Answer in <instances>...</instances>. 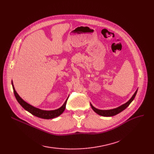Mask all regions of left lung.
<instances>
[{
	"label": "left lung",
	"instance_id": "8db88e82",
	"mask_svg": "<svg viewBox=\"0 0 154 154\" xmlns=\"http://www.w3.org/2000/svg\"><path fill=\"white\" fill-rule=\"evenodd\" d=\"M137 90L135 91L134 94L132 95L131 99L129 100L127 102H126L125 103L122 105V106H120V107H119L117 108H116V109H110V110H99V109H97L95 108L91 103V107L93 109V110L95 112H96L97 114L100 115V116H104V117H112V116H116V115L119 114L120 112H122L124 110H125L129 106V105H130V103L134 99L135 97V95L137 94Z\"/></svg>",
	"mask_w": 154,
	"mask_h": 154
}]
</instances>
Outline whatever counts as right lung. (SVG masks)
<instances>
[{
	"label": "right lung",
	"instance_id": "obj_1",
	"mask_svg": "<svg viewBox=\"0 0 154 154\" xmlns=\"http://www.w3.org/2000/svg\"><path fill=\"white\" fill-rule=\"evenodd\" d=\"M12 85L14 93L15 98H16V99H17V100L18 101V102L20 103V106L26 110L28 111L30 113V114H32V115H34V116H35L37 117L44 119H53V118L57 117L59 116L60 115H61L62 113L63 112L65 109H66L67 101V99H68L69 97L67 99L66 102H64V103L63 104V106L62 107H60V108H59L58 109L54 110H41L40 109L36 108L34 106H31V105H30L29 103H28L24 101L18 95L17 92L15 91L12 81Z\"/></svg>",
	"mask_w": 154,
	"mask_h": 154
}]
</instances>
